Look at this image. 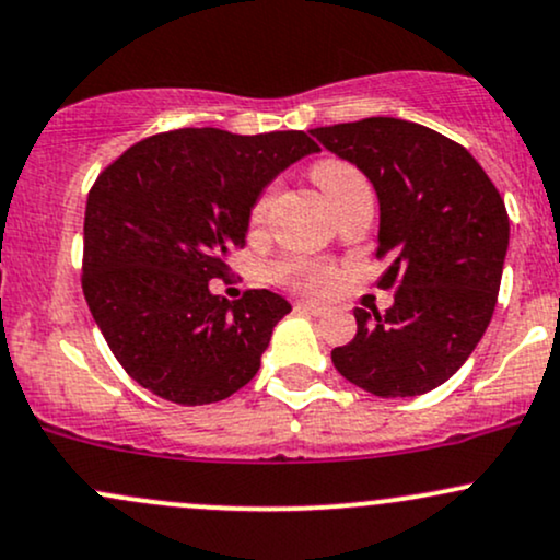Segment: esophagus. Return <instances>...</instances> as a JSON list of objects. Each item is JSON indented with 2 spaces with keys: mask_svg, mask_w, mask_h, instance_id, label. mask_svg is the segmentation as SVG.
<instances>
[{
  "mask_svg": "<svg viewBox=\"0 0 560 560\" xmlns=\"http://www.w3.org/2000/svg\"><path fill=\"white\" fill-rule=\"evenodd\" d=\"M298 311H302V313H311V316H324L326 313V307L324 305H316V302H298Z\"/></svg>",
  "mask_w": 560,
  "mask_h": 560,
  "instance_id": "esophagus-1",
  "label": "esophagus"
}]
</instances>
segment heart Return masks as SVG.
Segmentation results:
<instances>
[{
  "mask_svg": "<svg viewBox=\"0 0 560 560\" xmlns=\"http://www.w3.org/2000/svg\"><path fill=\"white\" fill-rule=\"evenodd\" d=\"M313 182L320 186L331 205H337L339 199L350 195L358 186H365L363 173L352 163L339 158H324L318 160L311 168ZM276 199V186L268 184L258 197L249 205L247 223L253 231H260L268 223ZM271 279L276 284L294 289L300 294H311V298H326L331 294L339 284V266L331 260H318V258H284L271 266Z\"/></svg>",
  "mask_w": 560,
  "mask_h": 560,
  "instance_id": "b5f03b06",
  "label": "heart"
}]
</instances>
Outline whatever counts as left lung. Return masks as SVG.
Wrapping results in <instances>:
<instances>
[{
	"mask_svg": "<svg viewBox=\"0 0 560 560\" xmlns=\"http://www.w3.org/2000/svg\"><path fill=\"white\" fill-rule=\"evenodd\" d=\"M326 150L374 184L376 258L387 313L355 307L358 334L331 350L334 369L376 397H416L447 382L490 324L508 249L498 186L458 141L400 118L313 128Z\"/></svg>",
	"mask_w": 560,
	"mask_h": 560,
	"instance_id": "1",
	"label": "left lung"
}]
</instances>
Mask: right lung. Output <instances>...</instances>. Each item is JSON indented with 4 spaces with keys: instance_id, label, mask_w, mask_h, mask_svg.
Instances as JSON below:
<instances>
[{
    "instance_id": "add662e5",
    "label": "right lung",
    "mask_w": 560,
    "mask_h": 560,
    "mask_svg": "<svg viewBox=\"0 0 560 560\" xmlns=\"http://www.w3.org/2000/svg\"><path fill=\"white\" fill-rule=\"evenodd\" d=\"M318 144L305 131L240 137L176 128L128 147L96 176L83 218L81 287L126 374L163 400H226L260 369L281 294L229 302L210 281L247 242V215L279 171Z\"/></svg>"
}]
</instances>
